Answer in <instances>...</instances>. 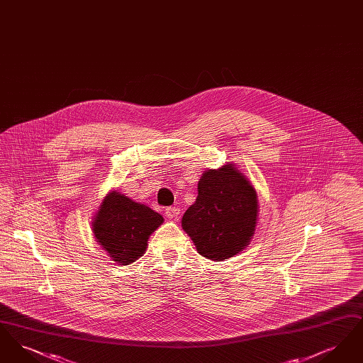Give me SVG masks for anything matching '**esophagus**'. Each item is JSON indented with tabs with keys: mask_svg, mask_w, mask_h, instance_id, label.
Returning <instances> with one entry per match:
<instances>
[{
	"mask_svg": "<svg viewBox=\"0 0 363 363\" xmlns=\"http://www.w3.org/2000/svg\"><path fill=\"white\" fill-rule=\"evenodd\" d=\"M179 213H181V209L178 207H169L166 209V216L169 218V219H178V216H179Z\"/></svg>",
	"mask_w": 363,
	"mask_h": 363,
	"instance_id": "obj_1",
	"label": "esophagus"
}]
</instances>
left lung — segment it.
I'll list each match as a JSON object with an SVG mask.
<instances>
[{
    "instance_id": "1",
    "label": "left lung",
    "mask_w": 363,
    "mask_h": 363,
    "mask_svg": "<svg viewBox=\"0 0 363 363\" xmlns=\"http://www.w3.org/2000/svg\"><path fill=\"white\" fill-rule=\"evenodd\" d=\"M197 189L194 204L182 216V228L201 256L213 261L234 257L256 230V190L233 163L204 172Z\"/></svg>"
}]
</instances>
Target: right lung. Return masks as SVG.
Segmentation results:
<instances>
[{
	"label": "right lung",
	"mask_w": 363,
	"mask_h": 363,
	"mask_svg": "<svg viewBox=\"0 0 363 363\" xmlns=\"http://www.w3.org/2000/svg\"><path fill=\"white\" fill-rule=\"evenodd\" d=\"M163 223L162 215L111 190L98 209L92 230L113 261L126 265L140 259L150 235Z\"/></svg>",
	"instance_id": "right-lung-1"
}]
</instances>
